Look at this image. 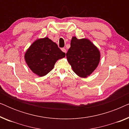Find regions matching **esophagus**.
<instances>
[{"mask_svg":"<svg viewBox=\"0 0 129 129\" xmlns=\"http://www.w3.org/2000/svg\"><path fill=\"white\" fill-rule=\"evenodd\" d=\"M61 50H62V52L65 53H66V49H65V48H61Z\"/></svg>","mask_w":129,"mask_h":129,"instance_id":"esophagus-1","label":"esophagus"}]
</instances>
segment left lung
Returning <instances> with one entry per match:
<instances>
[{
  "label": "left lung",
  "instance_id": "1",
  "mask_svg": "<svg viewBox=\"0 0 129 129\" xmlns=\"http://www.w3.org/2000/svg\"><path fill=\"white\" fill-rule=\"evenodd\" d=\"M66 57L73 72L79 76L85 78L98 67L100 53L98 47L89 39H78L74 36L71 40Z\"/></svg>",
  "mask_w": 129,
  "mask_h": 129
}]
</instances>
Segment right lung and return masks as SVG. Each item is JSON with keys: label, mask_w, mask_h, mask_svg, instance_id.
Wrapping results in <instances>:
<instances>
[{"label": "right lung", "mask_w": 129, "mask_h": 129, "mask_svg": "<svg viewBox=\"0 0 129 129\" xmlns=\"http://www.w3.org/2000/svg\"><path fill=\"white\" fill-rule=\"evenodd\" d=\"M66 56L56 43L48 38L39 39L31 44L24 54L27 66L33 73L42 77L53 69L57 60Z\"/></svg>", "instance_id": "add662e5"}]
</instances>
